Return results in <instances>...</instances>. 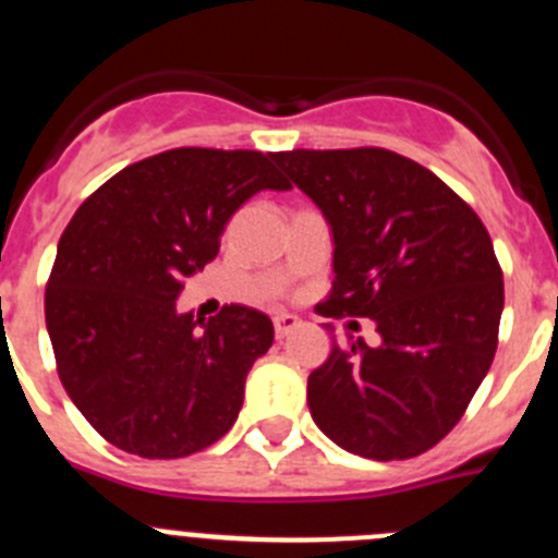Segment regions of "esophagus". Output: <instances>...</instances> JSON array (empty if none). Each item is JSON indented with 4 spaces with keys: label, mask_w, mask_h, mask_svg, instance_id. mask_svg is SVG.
<instances>
[{
    "label": "esophagus",
    "mask_w": 558,
    "mask_h": 558,
    "mask_svg": "<svg viewBox=\"0 0 558 558\" xmlns=\"http://www.w3.org/2000/svg\"><path fill=\"white\" fill-rule=\"evenodd\" d=\"M299 327H302V318H299V315L279 313V315H276V318H274L276 338H288V335H293Z\"/></svg>",
    "instance_id": "1"
}]
</instances>
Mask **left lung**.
Segmentation results:
<instances>
[{"mask_svg":"<svg viewBox=\"0 0 558 558\" xmlns=\"http://www.w3.org/2000/svg\"><path fill=\"white\" fill-rule=\"evenodd\" d=\"M274 161L332 231L322 313L372 318L379 332L377 347L335 340L307 377L313 422L374 461L430 450L495 357L502 270L489 231L438 175L383 147L290 150Z\"/></svg>","mask_w":558,"mask_h":558,"instance_id":"obj_1","label":"left lung"}]
</instances>
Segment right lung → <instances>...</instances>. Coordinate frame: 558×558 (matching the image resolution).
<instances>
[{"label":"right lung","mask_w":558,"mask_h":558,"mask_svg":"<svg viewBox=\"0 0 558 558\" xmlns=\"http://www.w3.org/2000/svg\"><path fill=\"white\" fill-rule=\"evenodd\" d=\"M263 190H290L274 156L179 147L120 170L69 220L44 295L47 332L69 399L113 447L184 458L236 422L274 324L243 304L204 324L175 302Z\"/></svg>","instance_id":"1"}]
</instances>
